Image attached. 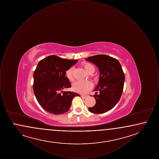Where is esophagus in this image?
Masks as SVG:
<instances>
[{"label": "esophagus", "instance_id": "34e87169", "mask_svg": "<svg viewBox=\"0 0 159 159\" xmlns=\"http://www.w3.org/2000/svg\"><path fill=\"white\" fill-rule=\"evenodd\" d=\"M80 96H81L82 98H85L87 97L86 95H81Z\"/></svg>", "mask_w": 159, "mask_h": 159}]
</instances>
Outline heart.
Here are the masks:
<instances>
[{
    "label": "heart",
    "instance_id": "b5f03b06",
    "mask_svg": "<svg viewBox=\"0 0 159 159\" xmlns=\"http://www.w3.org/2000/svg\"><path fill=\"white\" fill-rule=\"evenodd\" d=\"M82 66L85 70V71L88 73L94 72L95 71L94 66L89 62H83ZM73 71L74 67H71L68 68L65 73L66 78L70 82H73L74 80ZM72 88L73 90L75 92L79 93L84 94L88 93L89 91H91V89L92 88V83L89 81H77L75 83H73Z\"/></svg>",
    "mask_w": 159,
    "mask_h": 159
}]
</instances>
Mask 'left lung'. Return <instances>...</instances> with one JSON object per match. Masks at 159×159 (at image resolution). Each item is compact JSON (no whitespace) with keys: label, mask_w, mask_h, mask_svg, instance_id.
I'll list each match as a JSON object with an SVG mask.
<instances>
[{"label":"left lung","mask_w":159,"mask_h":159,"mask_svg":"<svg viewBox=\"0 0 159 159\" xmlns=\"http://www.w3.org/2000/svg\"><path fill=\"white\" fill-rule=\"evenodd\" d=\"M86 60L96 65L99 70L98 84L93 95L96 104L88 110L93 113H104L111 110L120 99L125 78L124 72L119 61L108 55H97Z\"/></svg>","instance_id":"8db88e82"}]
</instances>
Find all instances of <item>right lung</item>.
Listing matches in <instances>:
<instances>
[{"label":"right lung","mask_w":159,"mask_h":159,"mask_svg":"<svg viewBox=\"0 0 159 159\" xmlns=\"http://www.w3.org/2000/svg\"><path fill=\"white\" fill-rule=\"evenodd\" d=\"M77 60L50 55L40 61L33 74V91L40 106L47 112L58 115L67 112L77 93L63 89L71 88L65 73Z\"/></svg>","instance_id":"add662e5"}]
</instances>
